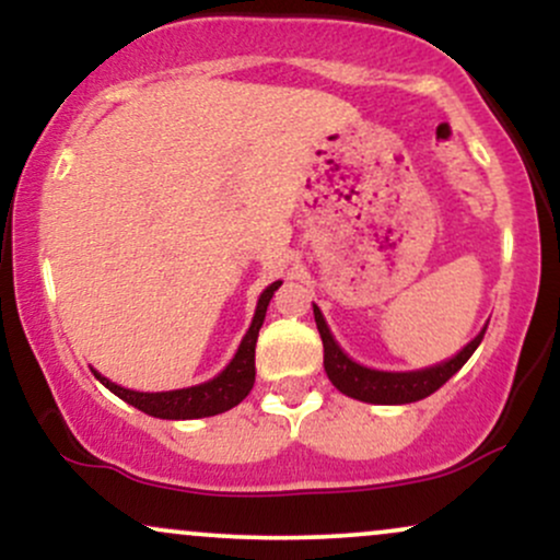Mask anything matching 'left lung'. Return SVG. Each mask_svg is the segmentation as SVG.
I'll use <instances>...</instances> for the list:
<instances>
[{
    "mask_svg": "<svg viewBox=\"0 0 560 560\" xmlns=\"http://www.w3.org/2000/svg\"><path fill=\"white\" fill-rule=\"evenodd\" d=\"M313 316H316L320 342H324V369L329 382L347 397H355V400L376 405H405L429 397L432 392L440 389L450 376L458 374V371L464 369V363L474 355V350H477L487 331L481 329L458 355L440 365H432V369L374 371L345 355L342 347H339L337 339L331 337L324 316H320L318 305H313Z\"/></svg>",
    "mask_w": 560,
    "mask_h": 560,
    "instance_id": "obj_1",
    "label": "left lung"
}]
</instances>
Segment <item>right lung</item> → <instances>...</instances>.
<instances>
[{
  "mask_svg": "<svg viewBox=\"0 0 560 560\" xmlns=\"http://www.w3.org/2000/svg\"><path fill=\"white\" fill-rule=\"evenodd\" d=\"M281 287V281H273L266 292L260 294L258 307H255V318L249 324V331L244 334L240 350L231 358V363L210 382L197 384V387L186 389H173V392H133L126 387H118L110 378L102 374L94 376L105 384L113 395H118L120 400H126L133 408L144 410L147 416H155V419H171V421H184V419H205V416H218L223 410H231L234 405H240L244 397L249 395L255 384V342H258V331L266 320L268 302H271L273 292Z\"/></svg>",
  "mask_w": 560,
  "mask_h": 560,
  "instance_id": "add662e5",
  "label": "right lung"
}]
</instances>
